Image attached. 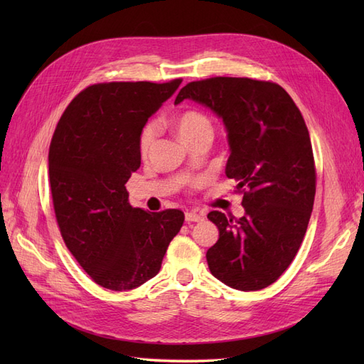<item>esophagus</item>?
<instances>
[{
	"label": "esophagus",
	"instance_id": "esophagus-1",
	"mask_svg": "<svg viewBox=\"0 0 364 364\" xmlns=\"http://www.w3.org/2000/svg\"><path fill=\"white\" fill-rule=\"evenodd\" d=\"M205 218V213H200V211H188L185 213V220L188 223H193V222H200V220Z\"/></svg>",
	"mask_w": 364,
	"mask_h": 364
}]
</instances>
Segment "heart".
I'll list each match as a JSON object with an SVG mask.
<instances>
[{"instance_id":"obj_1","label":"heart","mask_w":364,"mask_h":364,"mask_svg":"<svg viewBox=\"0 0 364 364\" xmlns=\"http://www.w3.org/2000/svg\"><path fill=\"white\" fill-rule=\"evenodd\" d=\"M174 127L178 130L179 136L186 142L199 135H213V123L208 115L196 109H186L174 118ZM156 136V126L153 123L146 124L141 129L138 136V149L142 156H146L150 147L153 146V141Z\"/></svg>"}]
</instances>
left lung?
<instances>
[{
	"instance_id": "left-lung-1",
	"label": "left lung",
	"mask_w": 364,
	"mask_h": 364,
	"mask_svg": "<svg viewBox=\"0 0 364 364\" xmlns=\"http://www.w3.org/2000/svg\"><path fill=\"white\" fill-rule=\"evenodd\" d=\"M185 98L223 118L226 176L238 182L246 211L241 218L208 214L220 232L206 252L208 267L232 289H266L294 259L314 205L316 165L304 117L282 86L249 77L190 82L174 103Z\"/></svg>"
}]
</instances>
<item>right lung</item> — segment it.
Returning <instances> with one entry per match:
<instances>
[{
  "instance_id": "right-lung-1",
  "label": "right lung",
  "mask_w": 364,
  "mask_h": 364,
  "mask_svg": "<svg viewBox=\"0 0 364 364\" xmlns=\"http://www.w3.org/2000/svg\"><path fill=\"white\" fill-rule=\"evenodd\" d=\"M181 83L91 85L74 97L54 130L48 173L60 235L105 289L132 290L158 274L183 225L181 209L134 208L126 190L141 165V129Z\"/></svg>"
}]
</instances>
